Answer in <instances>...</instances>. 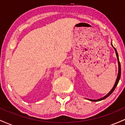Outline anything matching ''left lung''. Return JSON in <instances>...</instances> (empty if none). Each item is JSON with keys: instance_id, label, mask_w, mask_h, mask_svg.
Wrapping results in <instances>:
<instances>
[{"instance_id": "left-lung-1", "label": "left lung", "mask_w": 125, "mask_h": 125, "mask_svg": "<svg viewBox=\"0 0 125 125\" xmlns=\"http://www.w3.org/2000/svg\"><path fill=\"white\" fill-rule=\"evenodd\" d=\"M111 44H112V47L113 48V49H115V51L116 54L117 59V62H118L119 71H118V74H117V79H116V82H115V83L114 86H113V88L112 89V90H110V91L109 92V94H107L105 96H104V97H102V98H100V99H97V100H93V101H95V102H96V101H100V100H104V99H106V97H108L109 96H110V94H112L113 92L114 91V90L115 89L116 87L117 86V84H118V83H119V80H120V75H121V67H120V62H119V56H118V54H117V52L116 49L114 47H113V46L112 45V44L111 43Z\"/></svg>"}]
</instances>
